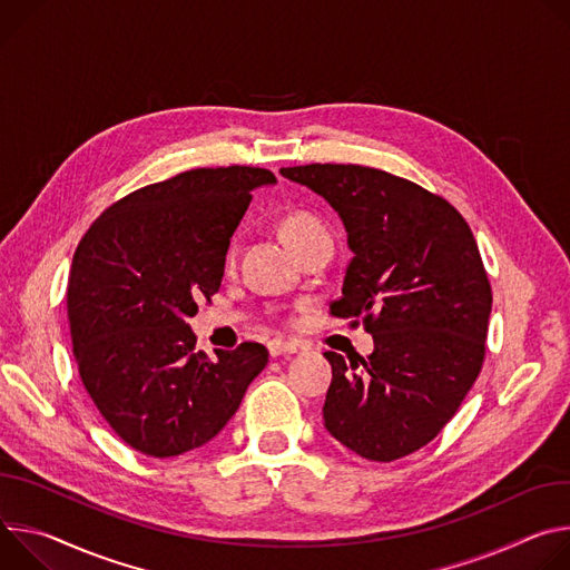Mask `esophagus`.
<instances>
[{
    "label": "esophagus",
    "mask_w": 570,
    "mask_h": 570,
    "mask_svg": "<svg viewBox=\"0 0 570 570\" xmlns=\"http://www.w3.org/2000/svg\"><path fill=\"white\" fill-rule=\"evenodd\" d=\"M267 348H269V355H272V357H278V355H292V353H296V351L301 348V344H298V342L272 340V342L267 344Z\"/></svg>",
    "instance_id": "esophagus-1"
}]
</instances>
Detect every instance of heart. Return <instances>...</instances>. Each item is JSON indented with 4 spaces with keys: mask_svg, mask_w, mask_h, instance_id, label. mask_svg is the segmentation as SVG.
<instances>
[{
    "mask_svg": "<svg viewBox=\"0 0 570 570\" xmlns=\"http://www.w3.org/2000/svg\"><path fill=\"white\" fill-rule=\"evenodd\" d=\"M322 233H326L324 226L312 215H305V213H294V215L285 217V222H283V235L292 248H296L305 239H309L314 235H322ZM228 258H233V250L228 253Z\"/></svg>",
    "mask_w": 570,
    "mask_h": 570,
    "instance_id": "obj_1",
    "label": "heart"
}]
</instances>
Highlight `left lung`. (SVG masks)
I'll return each instance as SVG.
<instances>
[{"mask_svg": "<svg viewBox=\"0 0 570 570\" xmlns=\"http://www.w3.org/2000/svg\"><path fill=\"white\" fill-rule=\"evenodd\" d=\"M281 174L324 197L353 253L335 317H364L373 353L324 357L326 430L364 460L405 458L444 428L484 360L491 287L473 233L441 197L362 165Z\"/></svg>", "mask_w": 570, "mask_h": 570, "instance_id": "obj_1", "label": "left lung"}]
</instances>
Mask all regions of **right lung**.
<instances>
[{
	"instance_id": "right-lung-1",
	"label": "right lung",
	"mask_w": 570,
	"mask_h": 570,
	"mask_svg": "<svg viewBox=\"0 0 570 570\" xmlns=\"http://www.w3.org/2000/svg\"><path fill=\"white\" fill-rule=\"evenodd\" d=\"M274 183L261 167L183 171L112 204L75 250L68 320L83 387L149 458L208 444L269 360L256 342L210 360L187 320L219 292L250 193Z\"/></svg>"
}]
</instances>
